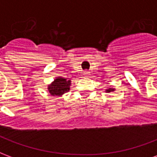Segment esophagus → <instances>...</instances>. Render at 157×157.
I'll list each match as a JSON object with an SVG mask.
<instances>
[{"mask_svg":"<svg viewBox=\"0 0 157 157\" xmlns=\"http://www.w3.org/2000/svg\"><path fill=\"white\" fill-rule=\"evenodd\" d=\"M89 73H90V72H89L88 71H84V75H89Z\"/></svg>","mask_w":157,"mask_h":157,"instance_id":"obj_1","label":"esophagus"}]
</instances>
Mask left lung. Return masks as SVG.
<instances>
[{
    "mask_svg": "<svg viewBox=\"0 0 157 157\" xmlns=\"http://www.w3.org/2000/svg\"><path fill=\"white\" fill-rule=\"evenodd\" d=\"M113 91H114V89H113V88H109V89H108V90H107V92H113Z\"/></svg>",
    "mask_w": 157,
    "mask_h": 157,
    "instance_id": "obj_1",
    "label": "left lung"
}]
</instances>
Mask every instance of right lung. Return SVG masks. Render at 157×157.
Instances as JSON below:
<instances>
[{
    "label": "right lung",
    "instance_id": "add662e5",
    "mask_svg": "<svg viewBox=\"0 0 157 157\" xmlns=\"http://www.w3.org/2000/svg\"><path fill=\"white\" fill-rule=\"evenodd\" d=\"M70 85H71V81H67L65 78H62V77H58L48 86V90L51 95L60 96L65 92H69Z\"/></svg>",
    "mask_w": 157,
    "mask_h": 157
}]
</instances>
